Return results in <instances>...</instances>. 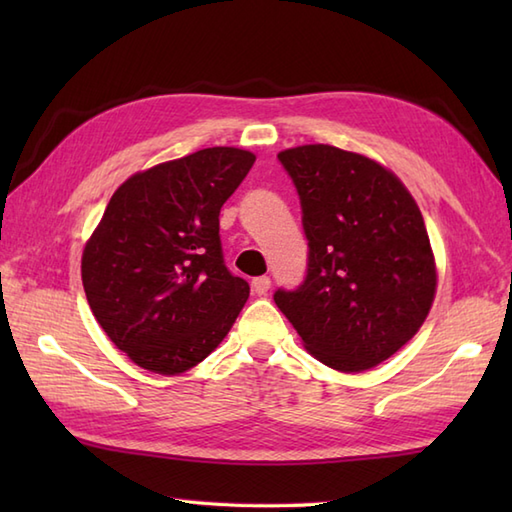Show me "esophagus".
Listing matches in <instances>:
<instances>
[{
  "label": "esophagus",
  "mask_w": 512,
  "mask_h": 512,
  "mask_svg": "<svg viewBox=\"0 0 512 512\" xmlns=\"http://www.w3.org/2000/svg\"><path fill=\"white\" fill-rule=\"evenodd\" d=\"M268 290H270V277L262 275V277H255V279H253V292H255V295L264 297Z\"/></svg>",
  "instance_id": "34e87169"
}]
</instances>
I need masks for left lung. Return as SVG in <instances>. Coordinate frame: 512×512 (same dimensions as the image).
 I'll return each instance as SVG.
<instances>
[{"label": "left lung", "mask_w": 512, "mask_h": 512, "mask_svg": "<svg viewBox=\"0 0 512 512\" xmlns=\"http://www.w3.org/2000/svg\"><path fill=\"white\" fill-rule=\"evenodd\" d=\"M299 193L308 273L275 292L306 350L339 372L396 354L436 297L427 226L394 173L352 151L303 145L277 156Z\"/></svg>", "instance_id": "8db88e82"}]
</instances>
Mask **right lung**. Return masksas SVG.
Wrapping results in <instances>:
<instances>
[{
  "instance_id": "obj_1",
  "label": "right lung",
  "mask_w": 512,
  "mask_h": 512,
  "mask_svg": "<svg viewBox=\"0 0 512 512\" xmlns=\"http://www.w3.org/2000/svg\"><path fill=\"white\" fill-rule=\"evenodd\" d=\"M253 162L250 151L209 147L134 173L85 244L94 317L149 372L173 376L204 361L244 308L250 286L224 264L220 209Z\"/></svg>"
}]
</instances>
